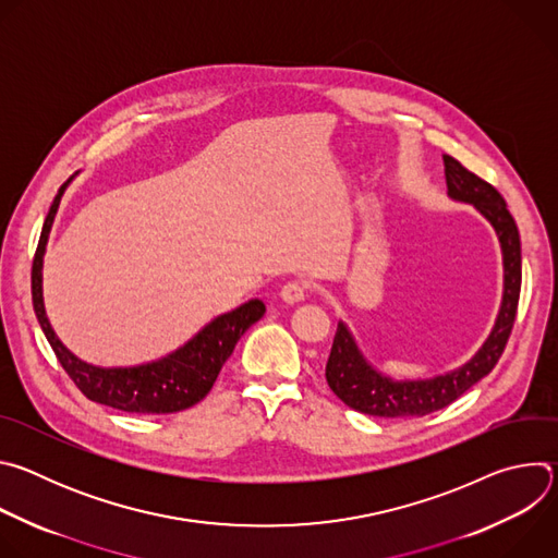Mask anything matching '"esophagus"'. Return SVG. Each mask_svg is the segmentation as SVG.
Masks as SVG:
<instances>
[{
  "mask_svg": "<svg viewBox=\"0 0 558 558\" xmlns=\"http://www.w3.org/2000/svg\"><path fill=\"white\" fill-rule=\"evenodd\" d=\"M280 298L287 302V304H298L306 298V284L304 282H298V280H291L287 282L282 289H280Z\"/></svg>",
  "mask_w": 558,
  "mask_h": 558,
  "instance_id": "obj_1",
  "label": "esophagus"
}]
</instances>
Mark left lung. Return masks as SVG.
Returning <instances> with one entry per match:
<instances>
[{"instance_id":"left-lung-1","label":"left lung","mask_w":558,"mask_h":558,"mask_svg":"<svg viewBox=\"0 0 558 558\" xmlns=\"http://www.w3.org/2000/svg\"><path fill=\"white\" fill-rule=\"evenodd\" d=\"M444 168L448 196L452 201L472 205L497 231L504 256V298L499 315L482 349L465 364L444 375L404 381L390 379L371 366L349 327L338 323L327 362V381L349 409L364 415L424 417L452 404L472 384L495 368L512 333L521 293V238L517 222L508 211L504 196L490 183L468 172L457 158L448 154H444Z\"/></svg>"}]
</instances>
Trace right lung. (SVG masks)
Masks as SVG:
<instances>
[{
	"instance_id": "obj_1",
	"label": "right lung",
	"mask_w": 558,
	"mask_h": 558,
	"mask_svg": "<svg viewBox=\"0 0 558 558\" xmlns=\"http://www.w3.org/2000/svg\"><path fill=\"white\" fill-rule=\"evenodd\" d=\"M78 174V172H76ZM72 174L57 192L48 216L41 227L39 245L33 260V306L39 320V327L50 342L59 364L70 375L88 400L106 404L125 413L143 415H166L179 413L194 404L211 390L222 364L233 353L235 342L245 336V331L256 325L265 315L263 300H250L238 308L222 313L209 325H205L192 340L172 351L170 355L138 366H95L78 360L72 351L63 347L57 333L50 327V320L44 306V254L48 245V235L61 203L65 187L76 177Z\"/></svg>"
}]
</instances>
